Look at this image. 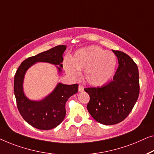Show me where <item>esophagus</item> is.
Here are the masks:
<instances>
[{
	"label": "esophagus",
	"instance_id": "1",
	"mask_svg": "<svg viewBox=\"0 0 154 154\" xmlns=\"http://www.w3.org/2000/svg\"><path fill=\"white\" fill-rule=\"evenodd\" d=\"M78 91H79V92H82L84 91V86L82 85H79V88H78Z\"/></svg>",
	"mask_w": 154,
	"mask_h": 154
}]
</instances>
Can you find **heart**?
Listing matches in <instances>:
<instances>
[{
    "label": "heart",
    "mask_w": 154,
    "mask_h": 154,
    "mask_svg": "<svg viewBox=\"0 0 154 154\" xmlns=\"http://www.w3.org/2000/svg\"><path fill=\"white\" fill-rule=\"evenodd\" d=\"M116 59L113 53L97 46L78 50L71 60L64 61V68L71 77L77 78L79 70H85L88 82L94 86L105 84L114 74Z\"/></svg>",
    "instance_id": "1"
}]
</instances>
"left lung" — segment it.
Segmentation results:
<instances>
[{"label":"left lung","instance_id":"left-lung-1","mask_svg":"<svg viewBox=\"0 0 154 154\" xmlns=\"http://www.w3.org/2000/svg\"><path fill=\"white\" fill-rule=\"evenodd\" d=\"M118 58L119 66L113 79L101 86L88 87L87 109L98 123L114 125L128 116L140 94L139 72L137 64L130 56L112 50Z\"/></svg>","mask_w":154,"mask_h":154}]
</instances>
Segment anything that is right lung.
Returning a JSON list of instances; mask_svg holds the SVG:
<instances>
[{
  "instance_id": "add662e5",
  "label": "right lung",
  "mask_w": 154,
  "mask_h": 154,
  "mask_svg": "<svg viewBox=\"0 0 154 154\" xmlns=\"http://www.w3.org/2000/svg\"><path fill=\"white\" fill-rule=\"evenodd\" d=\"M66 45H58L46 51L31 56L21 63L14 75V92L19 113L28 123L40 130H50L58 126L66 116V103L68 98L78 91V84H58L55 89L41 101H31L23 92V80L25 72L37 62H47L62 68L63 54ZM58 67V70L61 69Z\"/></svg>"
}]
</instances>
